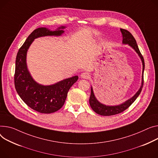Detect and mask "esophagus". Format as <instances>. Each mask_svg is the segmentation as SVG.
Listing matches in <instances>:
<instances>
[{
  "mask_svg": "<svg viewBox=\"0 0 158 158\" xmlns=\"http://www.w3.org/2000/svg\"><path fill=\"white\" fill-rule=\"evenodd\" d=\"M81 77L82 79H89L90 77V76H89V73H87V72H83V73H81Z\"/></svg>",
  "mask_w": 158,
  "mask_h": 158,
  "instance_id": "obj_1",
  "label": "esophagus"
}]
</instances>
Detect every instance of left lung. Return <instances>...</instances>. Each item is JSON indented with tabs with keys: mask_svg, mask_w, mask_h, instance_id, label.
I'll return each instance as SVG.
<instances>
[{
	"mask_svg": "<svg viewBox=\"0 0 158 158\" xmlns=\"http://www.w3.org/2000/svg\"><path fill=\"white\" fill-rule=\"evenodd\" d=\"M121 31L123 34V43L126 44H129L131 47H132L135 51L137 52L139 56L140 57L142 61V64H143V74H142V86L139 90L137 91L135 95L130 98V100H127L124 103L119 105V106H106L105 105L102 104L100 103L95 98L94 95V93L93 91V89L91 88V95L89 98V105L92 109L97 114H100L101 115H105V116H109V115H113L118 114L119 113H121L122 112L124 111L126 109H127L131 105L135 102V100L136 99L139 94H140L143 85V71L145 69V63H144V60L142 55L141 54V52L139 49L138 45L136 44V40L135 39L134 37L132 35V34L129 31L125 29L121 28Z\"/></svg>",
	"mask_w": 158,
	"mask_h": 158,
	"instance_id": "obj_1",
	"label": "left lung"
}]
</instances>
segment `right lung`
<instances>
[{"instance_id": "1", "label": "right lung", "mask_w": 158, "mask_h": 158, "mask_svg": "<svg viewBox=\"0 0 158 158\" xmlns=\"http://www.w3.org/2000/svg\"><path fill=\"white\" fill-rule=\"evenodd\" d=\"M61 27L56 31L46 28H38L28 37L18 52L16 58L15 86L20 98L27 106L40 113L50 114L60 109L65 102L70 87L78 79V76L66 79L55 85L42 86L30 75L26 64L27 50L34 39L47 35H60L64 33Z\"/></svg>"}]
</instances>
